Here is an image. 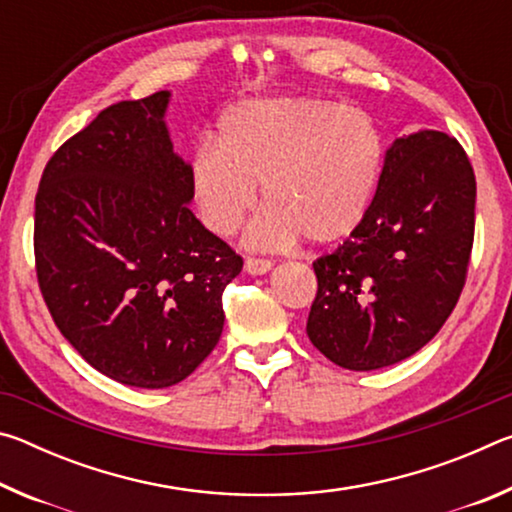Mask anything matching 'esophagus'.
<instances>
[{"label": "esophagus", "mask_w": 512, "mask_h": 512, "mask_svg": "<svg viewBox=\"0 0 512 512\" xmlns=\"http://www.w3.org/2000/svg\"><path fill=\"white\" fill-rule=\"evenodd\" d=\"M244 268L250 275H264V273L271 271L273 262H271V259H264V257H248Z\"/></svg>", "instance_id": "esophagus-1"}]
</instances>
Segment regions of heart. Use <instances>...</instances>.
<instances>
[{
	"label": "heart",
	"instance_id": "obj_1",
	"mask_svg": "<svg viewBox=\"0 0 512 512\" xmlns=\"http://www.w3.org/2000/svg\"><path fill=\"white\" fill-rule=\"evenodd\" d=\"M214 141L189 162V192L198 219L230 237L257 205L246 244L287 248L302 237L334 244L366 219L384 164L375 121L357 108L311 97L248 99L223 112Z\"/></svg>",
	"mask_w": 512,
	"mask_h": 512
}]
</instances>
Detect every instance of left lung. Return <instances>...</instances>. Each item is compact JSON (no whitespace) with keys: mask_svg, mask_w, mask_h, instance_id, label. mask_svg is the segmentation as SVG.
Listing matches in <instances>:
<instances>
[{"mask_svg":"<svg viewBox=\"0 0 512 512\" xmlns=\"http://www.w3.org/2000/svg\"><path fill=\"white\" fill-rule=\"evenodd\" d=\"M474 203V169L454 137L395 140L366 219L314 262L309 341L348 370L393 366L424 348L461 298Z\"/></svg>","mask_w":512,"mask_h":512,"instance_id":"8db88e82","label":"left lung"}]
</instances>
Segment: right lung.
Here are the masks:
<instances>
[{"label":"right lung","instance_id":"right-lung-1","mask_svg":"<svg viewBox=\"0 0 512 512\" xmlns=\"http://www.w3.org/2000/svg\"><path fill=\"white\" fill-rule=\"evenodd\" d=\"M169 97L101 110L51 155L36 194L51 318L92 368L135 388H167L201 366L244 266L189 210V164L164 124Z\"/></svg>","mask_w":512,"mask_h":512}]
</instances>
